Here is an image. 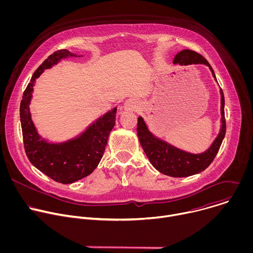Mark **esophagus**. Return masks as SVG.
<instances>
[{"mask_svg":"<svg viewBox=\"0 0 253 253\" xmlns=\"http://www.w3.org/2000/svg\"><path fill=\"white\" fill-rule=\"evenodd\" d=\"M124 110L126 111H130V110H134L136 108V104L134 101L132 100H129V101H126V103L124 104Z\"/></svg>","mask_w":253,"mask_h":253,"instance_id":"esophagus-1","label":"esophagus"}]
</instances>
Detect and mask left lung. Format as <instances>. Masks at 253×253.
Here are the masks:
<instances>
[{
	"label": "left lung",
	"instance_id": "8db88e82",
	"mask_svg": "<svg viewBox=\"0 0 253 253\" xmlns=\"http://www.w3.org/2000/svg\"><path fill=\"white\" fill-rule=\"evenodd\" d=\"M173 63H179L181 65L205 64L210 68L213 77L216 79L214 71L208 61L195 51L183 50L179 52L175 56ZM220 93L222 127L219 135L215 139L211 147L206 152L201 154H191L182 151L169 145L166 142L155 138L148 131L146 124L143 121L142 117L138 118L137 135L140 144L151 164L158 171L172 177H187L202 172L212 163L221 146V143L224 139L226 132V121L224 115V95L222 89H220Z\"/></svg>",
	"mask_w": 253,
	"mask_h": 253
}]
</instances>
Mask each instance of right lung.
<instances>
[{
  "instance_id": "right-lung-1",
  "label": "right lung",
  "mask_w": 253,
  "mask_h": 253,
  "mask_svg": "<svg viewBox=\"0 0 253 253\" xmlns=\"http://www.w3.org/2000/svg\"><path fill=\"white\" fill-rule=\"evenodd\" d=\"M76 57L66 49L51 54L35 71L20 105V118L24 148L30 162L56 182L69 184L89 174L99 164L108 137L115 125L117 108L106 113L80 137L62 144H49L40 140L31 119L30 100L34 84L45 69L51 68L64 57Z\"/></svg>"
}]
</instances>
